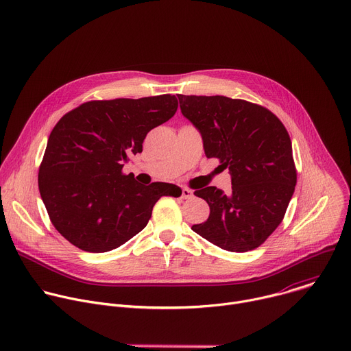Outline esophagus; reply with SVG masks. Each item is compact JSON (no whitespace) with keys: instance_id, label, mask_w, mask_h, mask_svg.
I'll use <instances>...</instances> for the list:
<instances>
[{"instance_id":"34e87169","label":"esophagus","mask_w":351,"mask_h":351,"mask_svg":"<svg viewBox=\"0 0 351 351\" xmlns=\"http://www.w3.org/2000/svg\"><path fill=\"white\" fill-rule=\"evenodd\" d=\"M193 195V191L190 190V189H187V187H183L182 189V197L183 198H190Z\"/></svg>"}]
</instances>
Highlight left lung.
<instances>
[{
    "mask_svg": "<svg viewBox=\"0 0 351 351\" xmlns=\"http://www.w3.org/2000/svg\"><path fill=\"white\" fill-rule=\"evenodd\" d=\"M180 111L202 133L207 158L229 169L232 190H195L210 206L206 222L191 229L233 253L261 245L282 222L297 172L291 141L269 110L223 95L178 94Z\"/></svg>",
    "mask_w": 351,
    "mask_h": 351,
    "instance_id": "8db88e82",
    "label": "left lung"
}]
</instances>
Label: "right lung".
<instances>
[{
	"label": "right lung",
	"instance_id": "obj_1",
	"mask_svg": "<svg viewBox=\"0 0 351 351\" xmlns=\"http://www.w3.org/2000/svg\"><path fill=\"white\" fill-rule=\"evenodd\" d=\"M178 110L175 95L88 101L65 114L48 137L38 190L56 229L88 253H106L141 232L162 195L180 187L144 186L123 164L143 152L147 133Z\"/></svg>",
	"mask_w": 351,
	"mask_h": 351
}]
</instances>
